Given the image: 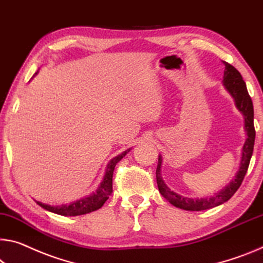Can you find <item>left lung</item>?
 I'll use <instances>...</instances> for the list:
<instances>
[{"label": "left lung", "instance_id": "obj_1", "mask_svg": "<svg viewBox=\"0 0 263 263\" xmlns=\"http://www.w3.org/2000/svg\"><path fill=\"white\" fill-rule=\"evenodd\" d=\"M224 65L223 71V86L227 92L232 96L234 99L236 109L242 114L245 119V131H246V140L241 149V159L239 164V170L235 173L234 178L232 179L228 185L223 187L221 191L215 193L213 197H206V198H189L184 197L176 193L170 187L165 184L164 179L161 176V165H162V157L159 154V159H158V166L156 171L157 177V184L159 192L161 193L170 203L173 206L185 211H203L208 210V208H213L219 205H222L223 202L228 201L235 192L239 189L241 182H242L243 178L247 173L249 161H251L253 148H254V141H255V128H254V109H253V102L252 98L249 97L247 86L242 79L241 73L237 70L228 64L227 62H222Z\"/></svg>", "mask_w": 263, "mask_h": 263}]
</instances>
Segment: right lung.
<instances>
[{
	"label": "right lung",
	"mask_w": 263,
	"mask_h": 263,
	"mask_svg": "<svg viewBox=\"0 0 263 263\" xmlns=\"http://www.w3.org/2000/svg\"><path fill=\"white\" fill-rule=\"evenodd\" d=\"M39 71L40 69L35 72L32 78L39 73ZM130 151L131 148H127L126 151H124L122 154H118L117 157L112 158L109 161V164L106 165L105 174H104L101 185L98 186V189L96 190V192H92V193L87 195V197L76 200V201L70 203H62V205H49V203H43L41 201H37V200H35V201L37 202V205L44 208L45 211H49L51 212V213L60 214L63 216L83 215L99 210V208L105 203L106 200L109 199V195L112 193V177H114V171L117 162L122 160Z\"/></svg>",
	"instance_id": "1"
}]
</instances>
